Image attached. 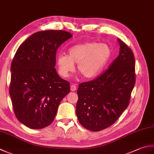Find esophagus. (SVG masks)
I'll use <instances>...</instances> for the list:
<instances>
[{
    "mask_svg": "<svg viewBox=\"0 0 154 154\" xmlns=\"http://www.w3.org/2000/svg\"><path fill=\"white\" fill-rule=\"evenodd\" d=\"M70 89H71V91H75V90L77 89V86L75 85H74V84L73 85H71Z\"/></svg>",
    "mask_w": 154,
    "mask_h": 154,
    "instance_id": "1",
    "label": "esophagus"
}]
</instances>
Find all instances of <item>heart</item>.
<instances>
[{
    "label": "heart",
    "mask_w": 154,
    "mask_h": 154,
    "mask_svg": "<svg viewBox=\"0 0 154 154\" xmlns=\"http://www.w3.org/2000/svg\"><path fill=\"white\" fill-rule=\"evenodd\" d=\"M68 55H57V65L59 73L67 78L73 73L75 65L78 71L85 78H93L99 73L110 56V50L107 45L87 42L75 45L69 48Z\"/></svg>",
    "instance_id": "1"
}]
</instances>
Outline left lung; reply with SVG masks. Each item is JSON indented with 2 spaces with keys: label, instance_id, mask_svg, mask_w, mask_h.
Returning <instances> with one entry per match:
<instances>
[{
  "label": "left lung",
  "instance_id": "left-lung-1",
  "mask_svg": "<svg viewBox=\"0 0 154 154\" xmlns=\"http://www.w3.org/2000/svg\"><path fill=\"white\" fill-rule=\"evenodd\" d=\"M119 55L95 79L79 84L76 114L80 124L91 131L106 128L128 107L136 81L135 59L120 39Z\"/></svg>",
  "mask_w": 154,
  "mask_h": 154
}]
</instances>
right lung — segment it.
<instances>
[{"instance_id":"1","label":"right lung","mask_w":154,"mask_h":154,"mask_svg":"<svg viewBox=\"0 0 154 154\" xmlns=\"http://www.w3.org/2000/svg\"><path fill=\"white\" fill-rule=\"evenodd\" d=\"M72 35L45 30L30 35L20 45L11 64L9 93L17 119L32 129L53 122L59 104L69 93L70 84L54 68L58 48Z\"/></svg>"}]
</instances>
